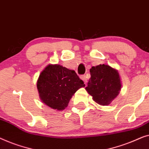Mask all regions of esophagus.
<instances>
[{"label":"esophagus","instance_id":"esophagus-1","mask_svg":"<svg viewBox=\"0 0 149 149\" xmlns=\"http://www.w3.org/2000/svg\"><path fill=\"white\" fill-rule=\"evenodd\" d=\"M80 78L82 79V80L84 81V82L85 84L87 83V77L86 76V75H81V76L80 77Z\"/></svg>","mask_w":149,"mask_h":149}]
</instances>
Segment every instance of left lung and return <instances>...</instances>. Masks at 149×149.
<instances>
[{
  "mask_svg": "<svg viewBox=\"0 0 149 149\" xmlns=\"http://www.w3.org/2000/svg\"><path fill=\"white\" fill-rule=\"evenodd\" d=\"M91 78L86 91L96 103L102 106L110 104L118 96L121 82L119 72L109 65H98L90 70Z\"/></svg>",
  "mask_w": 149,
  "mask_h": 149,
  "instance_id": "obj_1",
  "label": "left lung"
}]
</instances>
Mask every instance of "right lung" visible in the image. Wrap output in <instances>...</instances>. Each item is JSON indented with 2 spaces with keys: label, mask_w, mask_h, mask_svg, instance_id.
<instances>
[{
  "label": "right lung",
  "mask_w": 149,
  "mask_h": 149,
  "mask_svg": "<svg viewBox=\"0 0 149 149\" xmlns=\"http://www.w3.org/2000/svg\"><path fill=\"white\" fill-rule=\"evenodd\" d=\"M84 86L75 71L58 64L48 65L37 81L42 102L56 111L64 110L75 92Z\"/></svg>",
  "instance_id": "1"
}]
</instances>
